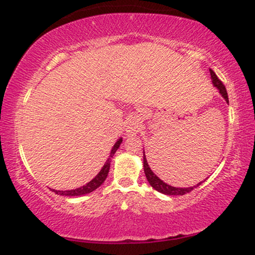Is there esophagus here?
I'll return each instance as SVG.
<instances>
[{
  "label": "esophagus",
  "mask_w": 255,
  "mask_h": 255,
  "mask_svg": "<svg viewBox=\"0 0 255 255\" xmlns=\"http://www.w3.org/2000/svg\"><path fill=\"white\" fill-rule=\"evenodd\" d=\"M141 121L136 115H131L127 121V128H126V134L127 135H134L140 130Z\"/></svg>",
  "instance_id": "esophagus-1"
}]
</instances>
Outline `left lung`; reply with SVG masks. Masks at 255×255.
Instances as JSON below:
<instances>
[{"instance_id":"1","label":"left lung","mask_w":255,"mask_h":255,"mask_svg":"<svg viewBox=\"0 0 255 255\" xmlns=\"http://www.w3.org/2000/svg\"><path fill=\"white\" fill-rule=\"evenodd\" d=\"M210 74H211V80H212L213 86L217 87V90L219 91V93L222 94V97L224 98V99H225L226 103L229 104V97H227V92H226L225 86H224L222 81L218 79V77L216 76V73L213 72L212 70H210ZM143 169H144L145 178L148 179L149 184H150L155 190H157L158 192L164 193V195H170V196H182V195H185V193L192 191L193 189L197 188V186H199L203 182H204V181L199 182L197 185L189 186V188H176V186H171V185L167 184V183L163 182L162 179L159 178L158 176L156 175L155 172L151 170L150 167H149L147 157H145V154H144V150H143Z\"/></svg>"}]
</instances>
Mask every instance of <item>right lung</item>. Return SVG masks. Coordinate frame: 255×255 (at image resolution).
I'll list each match as a JSON object with an SVG mask.
<instances>
[{"mask_svg": "<svg viewBox=\"0 0 255 255\" xmlns=\"http://www.w3.org/2000/svg\"><path fill=\"white\" fill-rule=\"evenodd\" d=\"M121 143H122V137H120L117 142H115L114 145H113V148H112V150L110 152V156H108L107 161L105 162L104 167L101 168V170L99 171V174H98L96 177L92 179V181H90L88 183H86V184H85L84 186H80V188H77V189H74V190H65V191H60V190H53V191L56 192L57 195H60V196L73 197V196L86 195V193L92 192L96 189L99 188V186L105 182V179L107 178L108 172H110L112 157H113L114 154H115V151L118 150V148L120 147Z\"/></svg>", "mask_w": 255, "mask_h": 255, "instance_id": "obj_1", "label": "right lung"}]
</instances>
